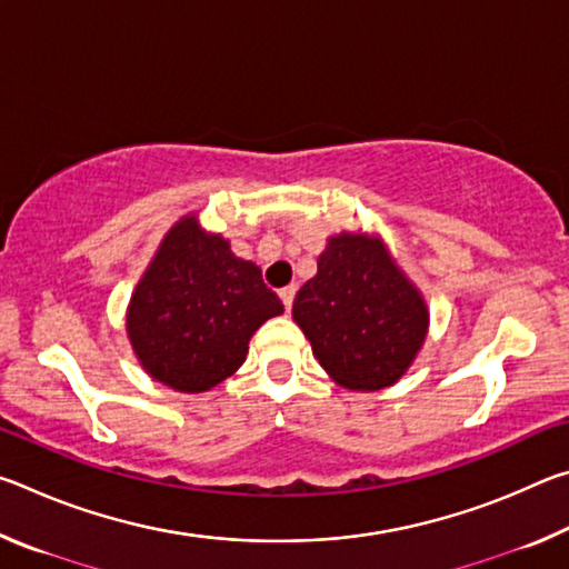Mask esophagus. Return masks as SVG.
Masks as SVG:
<instances>
[{
    "label": "esophagus",
    "mask_w": 569,
    "mask_h": 569,
    "mask_svg": "<svg viewBox=\"0 0 569 569\" xmlns=\"http://www.w3.org/2000/svg\"><path fill=\"white\" fill-rule=\"evenodd\" d=\"M278 296H281V301H283V306H286V311H291V306H293V298H296V286L291 283V286L281 288V291H278Z\"/></svg>",
    "instance_id": "1"
}]
</instances>
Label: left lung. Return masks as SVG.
I'll return each instance as SVG.
<instances>
[{"label": "left lung", "mask_w": 569, "mask_h": 569, "mask_svg": "<svg viewBox=\"0 0 569 569\" xmlns=\"http://www.w3.org/2000/svg\"><path fill=\"white\" fill-rule=\"evenodd\" d=\"M323 371L343 389L393 387L429 333V306L377 233L341 230L326 240L319 271L293 298Z\"/></svg>", "instance_id": "1"}]
</instances>
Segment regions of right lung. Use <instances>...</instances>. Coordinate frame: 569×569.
<instances>
[{
  "label": "right lung",
  "mask_w": 569,
  "mask_h": 569,
  "mask_svg": "<svg viewBox=\"0 0 569 569\" xmlns=\"http://www.w3.org/2000/svg\"><path fill=\"white\" fill-rule=\"evenodd\" d=\"M281 313V298L263 283L261 268L188 213L160 240L134 286L124 331L150 379L203 393L233 377L253 333Z\"/></svg>",
  "instance_id": "1"
}]
</instances>
